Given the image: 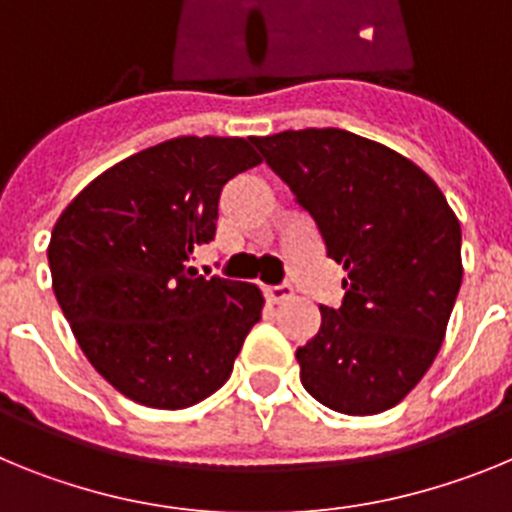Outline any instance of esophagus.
<instances>
[{"instance_id":"34e87169","label":"esophagus","mask_w":512,"mask_h":512,"mask_svg":"<svg viewBox=\"0 0 512 512\" xmlns=\"http://www.w3.org/2000/svg\"><path fill=\"white\" fill-rule=\"evenodd\" d=\"M264 297L271 305H279V302L289 300L292 297V287L289 284H277V287H264Z\"/></svg>"}]
</instances>
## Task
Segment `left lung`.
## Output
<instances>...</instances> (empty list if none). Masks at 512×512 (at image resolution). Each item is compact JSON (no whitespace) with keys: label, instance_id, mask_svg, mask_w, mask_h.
<instances>
[{"label":"left lung","instance_id":"obj_1","mask_svg":"<svg viewBox=\"0 0 512 512\" xmlns=\"http://www.w3.org/2000/svg\"><path fill=\"white\" fill-rule=\"evenodd\" d=\"M343 266L341 307L297 348L302 387L325 408L377 415L405 400L441 348L464 266L461 225L431 176L338 128L251 138Z\"/></svg>","mask_w":512,"mask_h":512}]
</instances>
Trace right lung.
<instances>
[{
	"label": "right lung",
	"mask_w": 512,
	"mask_h": 512,
	"mask_svg": "<svg viewBox=\"0 0 512 512\" xmlns=\"http://www.w3.org/2000/svg\"><path fill=\"white\" fill-rule=\"evenodd\" d=\"M261 164L246 138L184 135L89 182L53 225V292L89 364L158 410L197 405L228 382L264 297L256 284L187 266L215 238L233 176Z\"/></svg>",
	"instance_id": "right-lung-1"
}]
</instances>
